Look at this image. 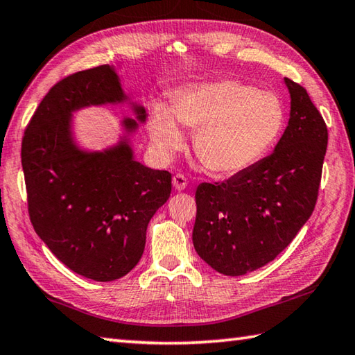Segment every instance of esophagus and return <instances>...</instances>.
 <instances>
[{
	"label": "esophagus",
	"mask_w": 355,
	"mask_h": 355,
	"mask_svg": "<svg viewBox=\"0 0 355 355\" xmlns=\"http://www.w3.org/2000/svg\"><path fill=\"white\" fill-rule=\"evenodd\" d=\"M172 184L177 191H183L186 186H188V178H186L183 173H175L172 178Z\"/></svg>",
	"instance_id": "1"
}]
</instances>
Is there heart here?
<instances>
[{"mask_svg":"<svg viewBox=\"0 0 355 355\" xmlns=\"http://www.w3.org/2000/svg\"><path fill=\"white\" fill-rule=\"evenodd\" d=\"M171 110L161 104L152 108L149 133L158 157L171 159L183 149L178 121L197 132L194 152L200 163L220 175L239 173L257 163L284 125V107L273 93L237 80L184 88L175 94Z\"/></svg>","mask_w":355,"mask_h":355,"instance_id":"obj_1","label":"heart"}]
</instances>
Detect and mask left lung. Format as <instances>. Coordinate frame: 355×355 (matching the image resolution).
<instances>
[{"instance_id":"left-lung-1","label":"left lung","mask_w":355,"mask_h":355,"mask_svg":"<svg viewBox=\"0 0 355 355\" xmlns=\"http://www.w3.org/2000/svg\"><path fill=\"white\" fill-rule=\"evenodd\" d=\"M288 125L272 155L225 182L200 183L192 242L216 272L241 276L273 261L317 205L327 147L323 116L304 87L286 77Z\"/></svg>"}]
</instances>
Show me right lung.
I'll return each mask as SVG.
<instances>
[{"label": "right lung", "instance_id": "1", "mask_svg": "<svg viewBox=\"0 0 355 355\" xmlns=\"http://www.w3.org/2000/svg\"><path fill=\"white\" fill-rule=\"evenodd\" d=\"M124 99L108 65L69 74L42 99L21 141L32 227L69 270L99 282L119 279L139 262L147 225L172 191L171 172L135 161L125 141L94 153L74 146L71 112ZM135 110L146 119L143 107ZM124 125L133 132L137 122Z\"/></svg>", "mask_w": 355, "mask_h": 355}]
</instances>
